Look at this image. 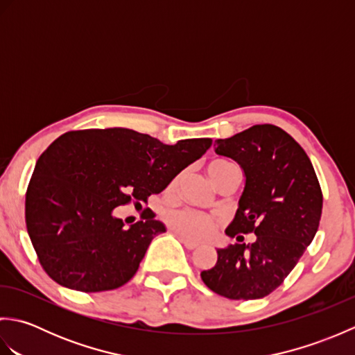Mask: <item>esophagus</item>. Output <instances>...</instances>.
<instances>
[{"label": "esophagus", "instance_id": "obj_1", "mask_svg": "<svg viewBox=\"0 0 355 355\" xmlns=\"http://www.w3.org/2000/svg\"><path fill=\"white\" fill-rule=\"evenodd\" d=\"M180 239H182V243L184 244V247L187 248V250H193V248H197L200 245L198 243H195V241H191V239H187L184 236H180Z\"/></svg>", "mask_w": 355, "mask_h": 355}]
</instances>
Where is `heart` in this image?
<instances>
[{"mask_svg": "<svg viewBox=\"0 0 355 355\" xmlns=\"http://www.w3.org/2000/svg\"><path fill=\"white\" fill-rule=\"evenodd\" d=\"M232 166L233 164L223 160H215L207 164V173L214 184L218 177H220L225 169L232 168ZM166 224H168V227L173 233L193 241L206 239L212 235L215 230L214 218L193 209H180L175 210V212L168 214L166 215Z\"/></svg>", "mask_w": 355, "mask_h": 355, "instance_id": "b5f03b06", "label": "heart"}]
</instances>
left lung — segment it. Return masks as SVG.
Segmentation results:
<instances>
[{"label":"left lung","instance_id":"left-lung-1","mask_svg":"<svg viewBox=\"0 0 355 355\" xmlns=\"http://www.w3.org/2000/svg\"><path fill=\"white\" fill-rule=\"evenodd\" d=\"M215 153L235 160L245 186L225 235L238 243L218 248L215 267L201 271L210 290L233 300H253L275 291L319 229L322 189L302 146L275 125H254L215 140ZM254 232L245 245L243 234Z\"/></svg>","mask_w":355,"mask_h":355}]
</instances>
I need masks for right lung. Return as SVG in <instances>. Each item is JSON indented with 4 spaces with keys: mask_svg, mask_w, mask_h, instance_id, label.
Listing matches in <instances>:
<instances>
[{
    "mask_svg": "<svg viewBox=\"0 0 355 355\" xmlns=\"http://www.w3.org/2000/svg\"><path fill=\"white\" fill-rule=\"evenodd\" d=\"M210 145V139L164 145L126 128L56 139L37 158L26 193L27 232L45 273L84 293L125 285L166 227L149 214L126 229L116 207L160 193Z\"/></svg>",
    "mask_w": 355,
    "mask_h": 355,
    "instance_id": "right-lung-1",
    "label": "right lung"
}]
</instances>
